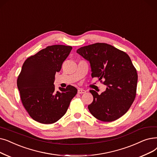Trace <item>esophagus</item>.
<instances>
[{
  "mask_svg": "<svg viewBox=\"0 0 157 157\" xmlns=\"http://www.w3.org/2000/svg\"><path fill=\"white\" fill-rule=\"evenodd\" d=\"M78 94H85V93H86V90H85L83 89H79L78 90Z\"/></svg>",
  "mask_w": 157,
  "mask_h": 157,
  "instance_id": "esophagus-1",
  "label": "esophagus"
}]
</instances>
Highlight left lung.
<instances>
[{
  "label": "left lung",
  "mask_w": 157,
  "mask_h": 157,
  "mask_svg": "<svg viewBox=\"0 0 157 157\" xmlns=\"http://www.w3.org/2000/svg\"><path fill=\"white\" fill-rule=\"evenodd\" d=\"M77 52L90 62L92 77L107 85L100 95L90 90L94 99L88 110L101 121L118 119L131 107L137 92L138 75L130 58L125 52L105 43L82 47ZM102 78L105 79L103 82Z\"/></svg>",
  "instance_id": "obj_1"
}]
</instances>
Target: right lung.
Returning <instances> with one entry per match:
<instances>
[{
  "label": "right lung",
  "instance_id": "right-lung-1",
  "mask_svg": "<svg viewBox=\"0 0 157 157\" xmlns=\"http://www.w3.org/2000/svg\"><path fill=\"white\" fill-rule=\"evenodd\" d=\"M72 47L54 45L27 58L17 78V86L23 106L31 117L40 123L52 124L66 113L78 90L73 86L59 88L54 85L56 72Z\"/></svg>",
  "mask_w": 157,
  "mask_h": 157
}]
</instances>
